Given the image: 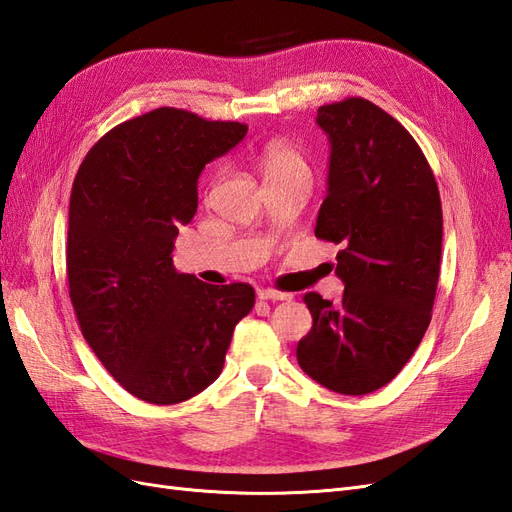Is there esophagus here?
Wrapping results in <instances>:
<instances>
[{"label":"esophagus","instance_id":"obj_1","mask_svg":"<svg viewBox=\"0 0 512 512\" xmlns=\"http://www.w3.org/2000/svg\"><path fill=\"white\" fill-rule=\"evenodd\" d=\"M257 296L261 301H288L292 299V294L288 292H279V290H257Z\"/></svg>","mask_w":512,"mask_h":512}]
</instances>
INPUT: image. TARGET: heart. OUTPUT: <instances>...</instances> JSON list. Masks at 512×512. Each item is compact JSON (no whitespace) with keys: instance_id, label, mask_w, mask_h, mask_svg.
<instances>
[{"instance_id":"b5f03b06","label":"heart","mask_w":512,"mask_h":512,"mask_svg":"<svg viewBox=\"0 0 512 512\" xmlns=\"http://www.w3.org/2000/svg\"><path fill=\"white\" fill-rule=\"evenodd\" d=\"M255 165L266 181H277L292 174H307L303 154L288 141H268L255 152Z\"/></svg>"}]
</instances>
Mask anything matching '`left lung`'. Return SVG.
<instances>
[{
    "instance_id": "left-lung-1",
    "label": "left lung",
    "mask_w": 512,
    "mask_h": 512,
    "mask_svg": "<svg viewBox=\"0 0 512 512\" xmlns=\"http://www.w3.org/2000/svg\"><path fill=\"white\" fill-rule=\"evenodd\" d=\"M316 124L331 144L316 237L342 248L344 294L340 303L303 296L314 323L296 360L320 386L368 395L399 375L432 320L441 196L417 141L373 102L325 104Z\"/></svg>"
}]
</instances>
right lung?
I'll use <instances>...</instances> for the list:
<instances>
[{
	"label": "right lung",
	"mask_w": 512,
	"mask_h": 512,
	"mask_svg": "<svg viewBox=\"0 0 512 512\" xmlns=\"http://www.w3.org/2000/svg\"><path fill=\"white\" fill-rule=\"evenodd\" d=\"M240 122L161 106L109 130L71 187L67 281L82 336L122 388L172 406L222 373L248 283L209 285L172 264L198 176L244 139Z\"/></svg>",
	"instance_id": "obj_1"
}]
</instances>
